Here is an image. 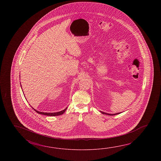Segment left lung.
Instances as JSON below:
<instances>
[{"label":"left lung","mask_w":161,"mask_h":161,"mask_svg":"<svg viewBox=\"0 0 161 161\" xmlns=\"http://www.w3.org/2000/svg\"><path fill=\"white\" fill-rule=\"evenodd\" d=\"M101 112V113H103V114H107V115H109V116H113V115H116V114H120L121 113H115V114H109V113H105V112H102V111H100Z\"/></svg>","instance_id":"left-lung-1"}]
</instances>
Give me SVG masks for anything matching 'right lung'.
I'll use <instances>...</instances> for the list:
<instances>
[{
  "instance_id": "add662e5",
  "label": "right lung",
  "mask_w": 161,
  "mask_h": 161,
  "mask_svg": "<svg viewBox=\"0 0 161 161\" xmlns=\"http://www.w3.org/2000/svg\"><path fill=\"white\" fill-rule=\"evenodd\" d=\"M67 108H66L65 109L63 110L60 112H56V113H45V112H39L37 111V110L34 109V108H33V109L38 114H43V115H46V116H60L62 115V114L64 113L65 110L67 109Z\"/></svg>"
}]
</instances>
